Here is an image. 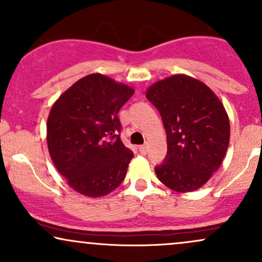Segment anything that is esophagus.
I'll return each mask as SVG.
<instances>
[{
	"label": "esophagus",
	"instance_id": "obj_1",
	"mask_svg": "<svg viewBox=\"0 0 262 262\" xmlns=\"http://www.w3.org/2000/svg\"><path fill=\"white\" fill-rule=\"evenodd\" d=\"M139 151H140L141 155H145L146 152H148V146H146V145H140L139 146Z\"/></svg>",
	"mask_w": 262,
	"mask_h": 262
}]
</instances>
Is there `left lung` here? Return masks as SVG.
<instances>
[{
  "label": "left lung",
  "instance_id": "obj_1",
  "mask_svg": "<svg viewBox=\"0 0 262 262\" xmlns=\"http://www.w3.org/2000/svg\"><path fill=\"white\" fill-rule=\"evenodd\" d=\"M146 98L158 108L167 138V154L155 172L176 192H193L224 160L230 139L227 111L202 81L176 74L156 81Z\"/></svg>",
  "mask_w": 262,
  "mask_h": 262
}]
</instances>
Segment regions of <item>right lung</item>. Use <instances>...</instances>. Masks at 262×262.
Wrapping results in <instances>:
<instances>
[{"instance_id": "1", "label": "right lung", "mask_w": 262, "mask_h": 262, "mask_svg": "<svg viewBox=\"0 0 262 262\" xmlns=\"http://www.w3.org/2000/svg\"><path fill=\"white\" fill-rule=\"evenodd\" d=\"M133 87L90 74L54 102L47 144L60 175L80 194L103 197L124 180L133 151L122 143L118 112Z\"/></svg>"}]
</instances>
